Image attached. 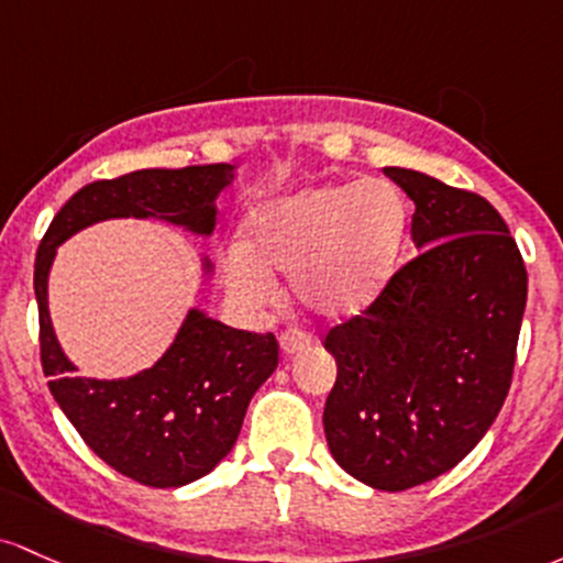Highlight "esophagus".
Returning <instances> with one entry per match:
<instances>
[{
  "label": "esophagus",
  "mask_w": 563,
  "mask_h": 563,
  "mask_svg": "<svg viewBox=\"0 0 563 563\" xmlns=\"http://www.w3.org/2000/svg\"><path fill=\"white\" fill-rule=\"evenodd\" d=\"M311 343H313V338L308 332H302V330H284L279 334L282 353H298L302 349H308Z\"/></svg>",
  "instance_id": "1"
}]
</instances>
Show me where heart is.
Masks as SVG:
<instances>
[{
	"label": "heart",
	"mask_w": 563,
	"mask_h": 563,
	"mask_svg": "<svg viewBox=\"0 0 563 563\" xmlns=\"http://www.w3.org/2000/svg\"><path fill=\"white\" fill-rule=\"evenodd\" d=\"M404 236L407 201L394 183L306 188L250 214L247 247L225 250V284L244 308H263L276 295L274 274H287L300 306L345 319L380 298Z\"/></svg>",
	"instance_id": "obj_1"
}]
</instances>
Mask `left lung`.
I'll list each match as a JSON object with an SVG mask.
<instances>
[{"mask_svg": "<svg viewBox=\"0 0 563 563\" xmlns=\"http://www.w3.org/2000/svg\"><path fill=\"white\" fill-rule=\"evenodd\" d=\"M385 175L418 207L420 255L372 306L327 332L338 380L324 433L340 468L401 492L454 468L503 409L527 265L484 197L415 169L385 167Z\"/></svg>", "mask_w": 563, "mask_h": 563, "instance_id": "1", "label": "left lung"}]
</instances>
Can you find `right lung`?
Wrapping results in <instances>:
<instances>
[{
	"label": "right lung",
	"mask_w": 563,
	"mask_h": 563,
	"mask_svg": "<svg viewBox=\"0 0 563 563\" xmlns=\"http://www.w3.org/2000/svg\"><path fill=\"white\" fill-rule=\"evenodd\" d=\"M231 169V164H197L95 180L60 207L36 250L40 356L49 394L106 465L156 489L197 482L231 452L250 399L279 364L274 332L233 330L191 311L151 369L128 380L77 377L49 324L47 274L55 247L98 220L156 214L210 233L214 199L229 186Z\"/></svg>",
	"instance_id": "right-lung-1"
}]
</instances>
